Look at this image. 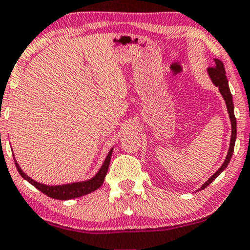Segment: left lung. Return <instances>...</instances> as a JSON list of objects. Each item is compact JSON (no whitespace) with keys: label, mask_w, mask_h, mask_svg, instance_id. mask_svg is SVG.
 <instances>
[{"label":"left lung","mask_w":250,"mask_h":250,"mask_svg":"<svg viewBox=\"0 0 250 250\" xmlns=\"http://www.w3.org/2000/svg\"><path fill=\"white\" fill-rule=\"evenodd\" d=\"M215 61V66L214 67H210L208 69V75L212 80V82L214 83L215 87L219 88L220 94L223 95L225 102H226V106H227V111H229V119H230V124H232V137H230V145H229V153H227L226 159L223 163V166L215 171V174L212 175V176L208 178V181L203 184L200 190L205 189L206 187L210 186V184L213 182L215 178L220 175V172L226 169L227 166L230 161V158H232L233 152H234V146H235V139H236V119L235 116H234V104H233V98H232V94H230L229 87V81H227L226 78V72H225V67L224 63L221 62L220 60L214 59Z\"/></svg>","instance_id":"obj_1"}]
</instances>
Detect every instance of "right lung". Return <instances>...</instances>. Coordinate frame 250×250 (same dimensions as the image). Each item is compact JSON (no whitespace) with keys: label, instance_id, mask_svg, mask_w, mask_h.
<instances>
[{"label":"right lung","instance_id":"obj_1","mask_svg":"<svg viewBox=\"0 0 250 250\" xmlns=\"http://www.w3.org/2000/svg\"><path fill=\"white\" fill-rule=\"evenodd\" d=\"M112 150L111 149L109 154H107L105 161H104L103 166L100 169V171L95 175L91 180L84 181V182H76V183H69V184H62V186H46V184L38 183V182L33 181L32 178H30L27 175L21 170L20 166H18L17 161H15L16 168L18 172L21 174V176L26 180L29 183L32 184L33 187L37 188L39 191H42V193H45L46 196L51 197L54 199H60V200H67V199H73L78 198V197L88 195V193L92 192V191L97 190L102 184H103L104 178L106 176L107 169H109L111 155H112Z\"/></svg>","mask_w":250,"mask_h":250}]
</instances>
